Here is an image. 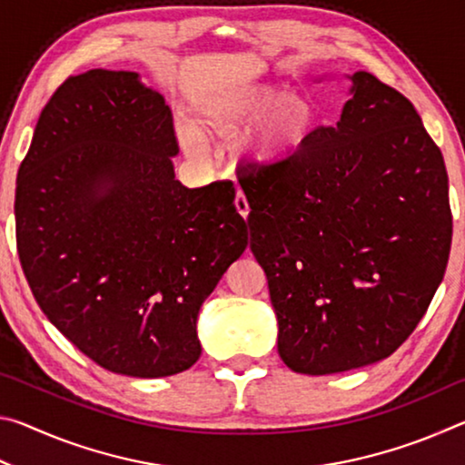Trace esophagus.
Masks as SVG:
<instances>
[{
  "label": "esophagus",
  "mask_w": 465,
  "mask_h": 465,
  "mask_svg": "<svg viewBox=\"0 0 465 465\" xmlns=\"http://www.w3.org/2000/svg\"><path fill=\"white\" fill-rule=\"evenodd\" d=\"M235 209H238V213L246 219L248 213H250V204H248V199L246 194H243L242 191H238V194H235Z\"/></svg>",
  "instance_id": "esophagus-1"
}]
</instances>
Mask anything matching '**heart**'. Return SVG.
I'll return each instance as SVG.
<instances>
[{
  "instance_id": "obj_1",
  "label": "heart",
  "mask_w": 465,
  "mask_h": 465,
  "mask_svg": "<svg viewBox=\"0 0 465 465\" xmlns=\"http://www.w3.org/2000/svg\"><path fill=\"white\" fill-rule=\"evenodd\" d=\"M318 110L312 98L291 94L279 85H254L209 98L196 113L199 127L233 137L248 129L246 153L256 166L287 162L302 149L316 129ZM191 141V133H184Z\"/></svg>"
}]
</instances>
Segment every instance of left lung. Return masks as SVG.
<instances>
[{"label":"left lung","instance_id":"obj_1","mask_svg":"<svg viewBox=\"0 0 465 465\" xmlns=\"http://www.w3.org/2000/svg\"><path fill=\"white\" fill-rule=\"evenodd\" d=\"M334 127L274 166L246 163L250 248L269 281L279 355L308 375L390 357L427 312L451 248L443 153L412 102L351 75Z\"/></svg>","mask_w":465,"mask_h":465}]
</instances>
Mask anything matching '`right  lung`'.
I'll return each instance as SVG.
<instances>
[{"label":"right lung","instance_id":"right-lung-1","mask_svg":"<svg viewBox=\"0 0 465 465\" xmlns=\"http://www.w3.org/2000/svg\"><path fill=\"white\" fill-rule=\"evenodd\" d=\"M160 92L135 72L90 69L38 116L15 180V243L36 303L113 373L196 363V318L248 246L230 180L186 188Z\"/></svg>","mask_w":465,"mask_h":465}]
</instances>
